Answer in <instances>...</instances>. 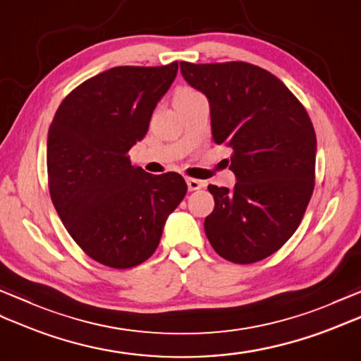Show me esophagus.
Here are the masks:
<instances>
[{"label":"esophagus","mask_w":361,"mask_h":361,"mask_svg":"<svg viewBox=\"0 0 361 361\" xmlns=\"http://www.w3.org/2000/svg\"><path fill=\"white\" fill-rule=\"evenodd\" d=\"M186 183H188L189 190H198V189H202L204 186L203 181L195 180V178H189V176L186 178Z\"/></svg>","instance_id":"34e87169"}]
</instances>
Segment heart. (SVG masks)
I'll list each match as a JSON object with an SVG mask.
<instances>
[{"label":"heart","mask_w":361,"mask_h":361,"mask_svg":"<svg viewBox=\"0 0 361 361\" xmlns=\"http://www.w3.org/2000/svg\"><path fill=\"white\" fill-rule=\"evenodd\" d=\"M192 94H197V91L190 90V88H185V90H181L178 94H176V97H186V96H192Z\"/></svg>","instance_id":"obj_1"}]
</instances>
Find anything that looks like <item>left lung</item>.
<instances>
[{
	"mask_svg": "<svg viewBox=\"0 0 361 361\" xmlns=\"http://www.w3.org/2000/svg\"><path fill=\"white\" fill-rule=\"evenodd\" d=\"M181 74L211 106L212 137L233 149V189L209 185L204 233L219 256L255 264L298 229L315 188L317 135L283 83L245 62H181Z\"/></svg>",
	"mask_w": 361,
	"mask_h": 361,
	"instance_id": "8db88e82",
	"label": "left lung"
}]
</instances>
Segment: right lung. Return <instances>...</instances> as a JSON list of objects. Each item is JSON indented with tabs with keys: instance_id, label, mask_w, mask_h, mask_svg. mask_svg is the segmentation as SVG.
<instances>
[{
	"instance_id": "1",
	"label": "right lung",
	"mask_w": 361,
	"mask_h": 361,
	"mask_svg": "<svg viewBox=\"0 0 361 361\" xmlns=\"http://www.w3.org/2000/svg\"><path fill=\"white\" fill-rule=\"evenodd\" d=\"M178 62L116 66L85 80L56 111L48 133L49 194L74 242L118 270L155 252L169 214L188 192L180 173L152 175L128 150L149 130Z\"/></svg>"
}]
</instances>
